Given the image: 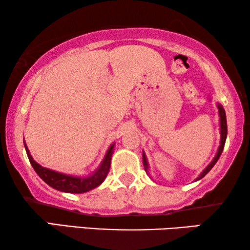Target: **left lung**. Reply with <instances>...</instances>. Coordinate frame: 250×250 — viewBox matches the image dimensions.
<instances>
[{"mask_svg":"<svg viewBox=\"0 0 250 250\" xmlns=\"http://www.w3.org/2000/svg\"><path fill=\"white\" fill-rule=\"evenodd\" d=\"M217 109H218V115H220V126H221V142H220V146H218V150H217V153L216 156H215V158L213 159V162H211L209 165H208L206 168H205L203 170V173L200 174L199 176L197 177V180H200L203 179V177L206 175V174L209 172V170L213 168L215 164H216V162L218 160V158H220V156L222 155V151H223L224 149V145H225V140H227V134H228V125H227V116H225V110L224 108L222 107V105L220 104H217ZM143 166H145V169L146 172L148 173V162H146V153L143 152Z\"/></svg>","mask_w":250,"mask_h":250,"instance_id":"obj_1","label":"left lung"}]
</instances>
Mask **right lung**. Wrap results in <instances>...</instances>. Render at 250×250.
<instances>
[{
    "mask_svg": "<svg viewBox=\"0 0 250 250\" xmlns=\"http://www.w3.org/2000/svg\"><path fill=\"white\" fill-rule=\"evenodd\" d=\"M114 146L115 145H111L109 146L108 151L105 153L104 159L102 160L100 167H99V168L95 170L92 175L87 177H77V176L68 175V174L59 173V172H56V170L45 168V167L41 166L40 164H37L35 160L33 159V157L30 156L29 150L27 148L26 145H25V149L33 168L35 169L37 175H39L46 184H49V186L52 187L53 189L62 191V192L84 193L100 186V184L104 181L105 177H107L109 168H110Z\"/></svg>",
    "mask_w": 250,
    "mask_h": 250,
    "instance_id": "obj_1",
    "label": "right lung"
}]
</instances>
